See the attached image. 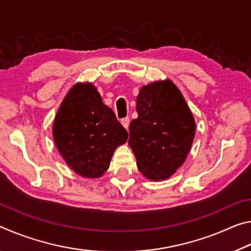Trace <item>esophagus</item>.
I'll use <instances>...</instances> for the list:
<instances>
[{"label": "esophagus", "instance_id": "34e87169", "mask_svg": "<svg viewBox=\"0 0 251 251\" xmlns=\"http://www.w3.org/2000/svg\"><path fill=\"white\" fill-rule=\"evenodd\" d=\"M129 122H130V120H129V117H124V118H122V121H121V123H122V125L125 127V128L127 129L128 128V126H129Z\"/></svg>", "mask_w": 251, "mask_h": 251}]
</instances>
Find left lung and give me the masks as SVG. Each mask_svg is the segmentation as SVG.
<instances>
[{
	"mask_svg": "<svg viewBox=\"0 0 251 251\" xmlns=\"http://www.w3.org/2000/svg\"><path fill=\"white\" fill-rule=\"evenodd\" d=\"M136 110L138 117L130 122L128 144L137 167L151 180L166 179L192 147L196 129L193 114L171 80L142 87Z\"/></svg>",
	"mask_w": 251,
	"mask_h": 251,
	"instance_id": "1",
	"label": "left lung"
}]
</instances>
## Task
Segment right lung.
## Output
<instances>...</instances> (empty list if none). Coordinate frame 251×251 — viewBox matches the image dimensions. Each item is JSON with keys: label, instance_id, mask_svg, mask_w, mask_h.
Returning a JSON list of instances; mask_svg holds the SVG:
<instances>
[{"label": "right lung", "instance_id": "right-lung-1", "mask_svg": "<svg viewBox=\"0 0 251 251\" xmlns=\"http://www.w3.org/2000/svg\"><path fill=\"white\" fill-rule=\"evenodd\" d=\"M53 137L66 164L83 177H100L128 133L92 84H76L59 107Z\"/></svg>", "mask_w": 251, "mask_h": 251}]
</instances>
